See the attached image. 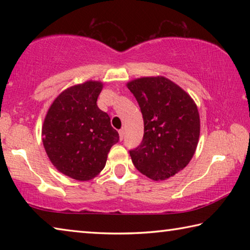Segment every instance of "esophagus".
I'll return each mask as SVG.
<instances>
[{
    "mask_svg": "<svg viewBox=\"0 0 250 250\" xmlns=\"http://www.w3.org/2000/svg\"><path fill=\"white\" fill-rule=\"evenodd\" d=\"M119 138H120V140H124V138H125V130L124 129L119 130Z\"/></svg>",
    "mask_w": 250,
    "mask_h": 250,
    "instance_id": "1",
    "label": "esophagus"
}]
</instances>
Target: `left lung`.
I'll return each mask as SVG.
<instances>
[{
    "mask_svg": "<svg viewBox=\"0 0 250 250\" xmlns=\"http://www.w3.org/2000/svg\"><path fill=\"white\" fill-rule=\"evenodd\" d=\"M141 109L145 133L141 145L130 151L139 172L164 181L183 170L195 153L201 121L195 101L163 76L126 83Z\"/></svg>",
    "mask_w": 250,
    "mask_h": 250,
    "instance_id": "left-lung-1",
    "label": "left lung"
}]
</instances>
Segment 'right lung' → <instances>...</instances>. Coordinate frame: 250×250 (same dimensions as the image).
<instances>
[{
    "instance_id": "right-lung-1",
    "label": "right lung",
    "mask_w": 250,
    "mask_h": 250,
    "mask_svg": "<svg viewBox=\"0 0 250 250\" xmlns=\"http://www.w3.org/2000/svg\"><path fill=\"white\" fill-rule=\"evenodd\" d=\"M104 83L88 80L62 91L42 125V141L58 172L89 181L104 170L111 146L119 141L107 113L97 105Z\"/></svg>"
}]
</instances>
